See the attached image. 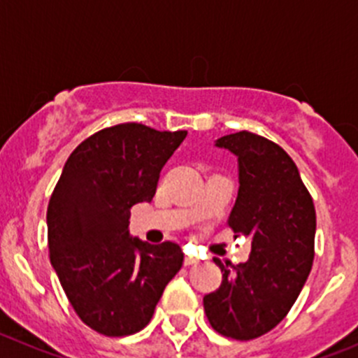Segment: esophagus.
<instances>
[{"instance_id": "esophagus-1", "label": "esophagus", "mask_w": 358, "mask_h": 358, "mask_svg": "<svg viewBox=\"0 0 358 358\" xmlns=\"http://www.w3.org/2000/svg\"><path fill=\"white\" fill-rule=\"evenodd\" d=\"M196 263H199V259L196 258V256H190V255L185 256V265L187 266H189V265H196Z\"/></svg>"}]
</instances>
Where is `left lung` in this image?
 I'll use <instances>...</instances> for the list:
<instances>
[{
	"mask_svg": "<svg viewBox=\"0 0 358 358\" xmlns=\"http://www.w3.org/2000/svg\"><path fill=\"white\" fill-rule=\"evenodd\" d=\"M219 148L238 157L240 189L228 226L252 238L249 259L229 270L203 299L206 318L220 336L250 341L275 329L299 299L315 259L316 212L292 157L258 134H229Z\"/></svg>",
	"mask_w": 358,
	"mask_h": 358,
	"instance_id": "obj_1",
	"label": "left lung"
}]
</instances>
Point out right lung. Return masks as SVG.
Wrapping results in <instances>:
<instances>
[{
  "label": "right lung",
  "mask_w": 358,
  "mask_h": 358,
  "mask_svg": "<svg viewBox=\"0 0 358 358\" xmlns=\"http://www.w3.org/2000/svg\"><path fill=\"white\" fill-rule=\"evenodd\" d=\"M185 136L134 122L106 127L70 153L52 190L49 258L76 315L102 336L145 329L182 268L178 243L130 238L129 219L136 203L152 201L160 169Z\"/></svg>",
  "instance_id": "add662e5"
}]
</instances>
